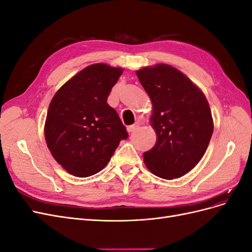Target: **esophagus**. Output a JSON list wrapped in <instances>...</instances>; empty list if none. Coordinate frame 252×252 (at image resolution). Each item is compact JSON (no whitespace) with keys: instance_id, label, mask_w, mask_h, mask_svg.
<instances>
[{"instance_id":"esophagus-1","label":"esophagus","mask_w":252,"mask_h":252,"mask_svg":"<svg viewBox=\"0 0 252 252\" xmlns=\"http://www.w3.org/2000/svg\"><path fill=\"white\" fill-rule=\"evenodd\" d=\"M140 127V125L136 123V124H133V125H130V126H127V131L128 132H133L134 130H136Z\"/></svg>"}]
</instances>
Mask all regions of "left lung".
Here are the masks:
<instances>
[{"instance_id":"obj_1","label":"left lung","mask_w":252,"mask_h":252,"mask_svg":"<svg viewBox=\"0 0 252 252\" xmlns=\"http://www.w3.org/2000/svg\"><path fill=\"white\" fill-rule=\"evenodd\" d=\"M136 75L152 103L150 124L157 142L144 152V163L158 177L172 180L201 161L213 132V120L203 91L177 68L143 67Z\"/></svg>"}]
</instances>
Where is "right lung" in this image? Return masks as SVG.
<instances>
[{
    "mask_svg": "<svg viewBox=\"0 0 252 252\" xmlns=\"http://www.w3.org/2000/svg\"><path fill=\"white\" fill-rule=\"evenodd\" d=\"M123 68L89 65L53 95L44 134L52 157L74 177L87 178L108 164L122 140L128 138L107 97Z\"/></svg>",
    "mask_w": 252,
    "mask_h": 252,
    "instance_id": "add662e5",
    "label": "right lung"
}]
</instances>
